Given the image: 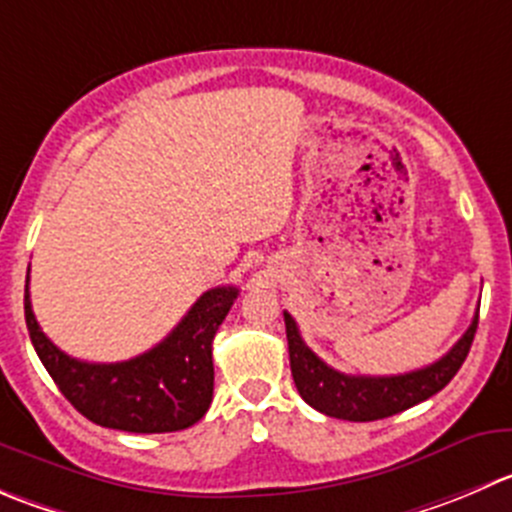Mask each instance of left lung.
<instances>
[{
    "label": "left lung",
    "instance_id": "8db88e82",
    "mask_svg": "<svg viewBox=\"0 0 512 512\" xmlns=\"http://www.w3.org/2000/svg\"><path fill=\"white\" fill-rule=\"evenodd\" d=\"M287 347H290V370L297 385V393L310 408L330 415L337 420H352V423H370V420L390 418L423 400L433 398L435 393L448 385L460 370L473 345L475 330H478V315L473 317L465 335L445 352L433 365L420 370L405 372V375H345L332 370L322 362L310 347L305 345L297 327L295 317L285 312Z\"/></svg>",
    "mask_w": 512,
    "mask_h": 512
}]
</instances>
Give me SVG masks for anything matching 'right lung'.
<instances>
[{"instance_id": "right-lung-1", "label": "right lung", "mask_w": 512, "mask_h": 512, "mask_svg": "<svg viewBox=\"0 0 512 512\" xmlns=\"http://www.w3.org/2000/svg\"><path fill=\"white\" fill-rule=\"evenodd\" d=\"M237 287L207 290L152 350L124 362H84L42 332L24 285L32 345L64 398L87 420L124 433H175L202 420L212 403V340L237 300Z\"/></svg>"}]
</instances>
